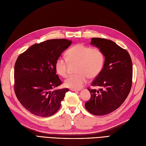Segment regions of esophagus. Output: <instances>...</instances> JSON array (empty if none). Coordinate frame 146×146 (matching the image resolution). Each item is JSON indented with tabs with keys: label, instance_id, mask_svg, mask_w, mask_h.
<instances>
[{
	"label": "esophagus",
	"instance_id": "1",
	"mask_svg": "<svg viewBox=\"0 0 146 146\" xmlns=\"http://www.w3.org/2000/svg\"><path fill=\"white\" fill-rule=\"evenodd\" d=\"M71 91H80L81 90H78V89H74V88H70Z\"/></svg>",
	"mask_w": 146,
	"mask_h": 146
}]
</instances>
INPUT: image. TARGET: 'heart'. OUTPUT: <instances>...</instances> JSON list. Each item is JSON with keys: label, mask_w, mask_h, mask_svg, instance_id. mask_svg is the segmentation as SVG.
<instances>
[{"label": "heart", "mask_w": 146, "mask_h": 146, "mask_svg": "<svg viewBox=\"0 0 146 146\" xmlns=\"http://www.w3.org/2000/svg\"><path fill=\"white\" fill-rule=\"evenodd\" d=\"M66 60L63 57L58 58L55 64L56 73L60 76H68L69 63H76V74L69 76L65 81L66 87L74 89L81 88L88 79L96 77L103 69L104 55L102 50L98 48L78 43L74 45L66 52Z\"/></svg>", "instance_id": "b5f03b06"}]
</instances>
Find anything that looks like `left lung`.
Listing matches in <instances>:
<instances>
[{"label":"left lung","instance_id":"1","mask_svg":"<svg viewBox=\"0 0 146 146\" xmlns=\"http://www.w3.org/2000/svg\"><path fill=\"white\" fill-rule=\"evenodd\" d=\"M91 45L102 50L105 60L102 70L91 84L101 88L88 89L91 98L85 108L94 115L103 116L117 110L127 97L132 85L133 63L127 51L111 40L93 38Z\"/></svg>","mask_w":146,"mask_h":146}]
</instances>
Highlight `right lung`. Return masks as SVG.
I'll return each mask as SVG.
<instances>
[{
  "instance_id": "1",
  "label": "right lung",
  "mask_w": 146,
  "mask_h": 146,
  "mask_svg": "<svg viewBox=\"0 0 146 146\" xmlns=\"http://www.w3.org/2000/svg\"><path fill=\"white\" fill-rule=\"evenodd\" d=\"M72 43L66 39L46 40L33 45L17 59L15 93L22 106L33 114L48 117L60 109L69 90H53L62 84L55 64Z\"/></svg>"
}]
</instances>
